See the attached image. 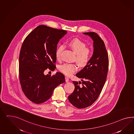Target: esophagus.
<instances>
[{
    "instance_id": "1",
    "label": "esophagus",
    "mask_w": 134,
    "mask_h": 134,
    "mask_svg": "<svg viewBox=\"0 0 134 134\" xmlns=\"http://www.w3.org/2000/svg\"><path fill=\"white\" fill-rule=\"evenodd\" d=\"M65 81H66V82H68V81H69V77H65Z\"/></svg>"
}]
</instances>
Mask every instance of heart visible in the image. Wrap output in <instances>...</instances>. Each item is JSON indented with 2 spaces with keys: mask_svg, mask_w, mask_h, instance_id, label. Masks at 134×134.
<instances>
[{
  "mask_svg": "<svg viewBox=\"0 0 134 134\" xmlns=\"http://www.w3.org/2000/svg\"><path fill=\"white\" fill-rule=\"evenodd\" d=\"M69 46L76 54L75 60L77 64L82 67L87 65L91 59L92 53L90 49L86 48L85 43L78 39H74L69 42ZM63 49V45L59 46L57 49L55 57L57 60L60 59L61 53ZM59 69L61 72L70 76L77 71V66L75 63H66L60 65Z\"/></svg>",
  "mask_w": 134,
  "mask_h": 134,
  "instance_id": "obj_1",
  "label": "heart"
}]
</instances>
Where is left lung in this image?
<instances>
[{"label": "left lung", "mask_w": 134, "mask_h": 134, "mask_svg": "<svg viewBox=\"0 0 134 134\" xmlns=\"http://www.w3.org/2000/svg\"><path fill=\"white\" fill-rule=\"evenodd\" d=\"M83 33L93 40L94 52L88 64L76 75L82 82L73 81L75 90L68 96L69 102L78 109L87 108L96 101L105 83L109 69V57L101 38L93 32Z\"/></svg>", "instance_id": "obj_1"}]
</instances>
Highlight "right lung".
Wrapping results in <instances>:
<instances>
[{"label": "right lung", "instance_id": "obj_1", "mask_svg": "<svg viewBox=\"0 0 134 134\" xmlns=\"http://www.w3.org/2000/svg\"><path fill=\"white\" fill-rule=\"evenodd\" d=\"M67 33L62 29L40 25L25 38L19 55V80L22 90L37 104L47 101L58 85L65 82L62 73L45 75V70L56 68L57 45Z\"/></svg>", "mask_w": 134, "mask_h": 134}]
</instances>
